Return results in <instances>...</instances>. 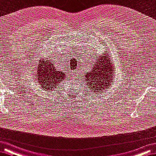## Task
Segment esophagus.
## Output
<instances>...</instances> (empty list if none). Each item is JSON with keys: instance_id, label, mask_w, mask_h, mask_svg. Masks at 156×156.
Segmentation results:
<instances>
[{"instance_id": "34e87169", "label": "esophagus", "mask_w": 156, "mask_h": 156, "mask_svg": "<svg viewBox=\"0 0 156 156\" xmlns=\"http://www.w3.org/2000/svg\"><path fill=\"white\" fill-rule=\"evenodd\" d=\"M78 75L79 74H78V72L77 71H73V73H72V76H73L75 78H77Z\"/></svg>"}]
</instances>
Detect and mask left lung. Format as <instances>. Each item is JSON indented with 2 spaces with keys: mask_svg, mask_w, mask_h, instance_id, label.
<instances>
[{
  "mask_svg": "<svg viewBox=\"0 0 156 156\" xmlns=\"http://www.w3.org/2000/svg\"><path fill=\"white\" fill-rule=\"evenodd\" d=\"M109 55H99L94 60V65L90 71L84 72L85 73V80L87 85V89H90L93 94H99L103 90H108L111 85L113 76H114V66L111 62Z\"/></svg>",
  "mask_w": 156,
  "mask_h": 156,
  "instance_id": "left-lung-1",
  "label": "left lung"
}]
</instances>
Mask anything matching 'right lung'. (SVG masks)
I'll return each mask as SVG.
<instances>
[{
	"instance_id": "add662e5",
	"label": "right lung",
	"mask_w": 156,
	"mask_h": 156,
	"mask_svg": "<svg viewBox=\"0 0 156 156\" xmlns=\"http://www.w3.org/2000/svg\"><path fill=\"white\" fill-rule=\"evenodd\" d=\"M45 60L43 61V59L39 61L35 80L41 90L50 92L55 89H57L59 83L66 78V74L56 69L55 63L52 60L48 59Z\"/></svg>"
}]
</instances>
